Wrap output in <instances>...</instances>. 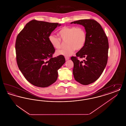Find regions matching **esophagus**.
<instances>
[{
  "label": "esophagus",
  "mask_w": 126,
  "mask_h": 126,
  "mask_svg": "<svg viewBox=\"0 0 126 126\" xmlns=\"http://www.w3.org/2000/svg\"><path fill=\"white\" fill-rule=\"evenodd\" d=\"M69 59V57H65V60H68Z\"/></svg>",
  "instance_id": "obj_1"
}]
</instances>
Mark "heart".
<instances>
[{"label":"heart","mask_w":126,"mask_h":126,"mask_svg":"<svg viewBox=\"0 0 126 126\" xmlns=\"http://www.w3.org/2000/svg\"><path fill=\"white\" fill-rule=\"evenodd\" d=\"M60 38L53 34L48 36V41L50 44L56 49H60L62 46V39L63 41H66L67 47L56 52L57 55H62L65 56H70L75 49L80 50L84 48L86 41L87 34L84 28L76 26H65L59 32Z\"/></svg>","instance_id":"b5f03b06"}]
</instances>
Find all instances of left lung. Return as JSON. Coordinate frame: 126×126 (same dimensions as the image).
<instances>
[{
	"label": "left lung",
	"mask_w": 126,
	"mask_h": 126,
	"mask_svg": "<svg viewBox=\"0 0 126 126\" xmlns=\"http://www.w3.org/2000/svg\"><path fill=\"white\" fill-rule=\"evenodd\" d=\"M84 26L87 34V41L81 50L72 57L74 63L73 73L75 79L83 85L96 81L102 75L107 63L109 42L108 38L101 25L94 19H83L71 24ZM84 58L79 61L78 58Z\"/></svg>",
	"instance_id": "1"
}]
</instances>
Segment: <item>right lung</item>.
Wrapping results in <instances>:
<instances>
[{
  "label": "right lung",
  "mask_w": 126,
  "mask_h": 126,
  "mask_svg": "<svg viewBox=\"0 0 126 126\" xmlns=\"http://www.w3.org/2000/svg\"><path fill=\"white\" fill-rule=\"evenodd\" d=\"M59 23L31 20L16 37V59L19 69L34 86L46 87L55 83L58 70L65 63L62 55L53 58L55 49L48 41Z\"/></svg>",
  "instance_id": "obj_1"
}]
</instances>
